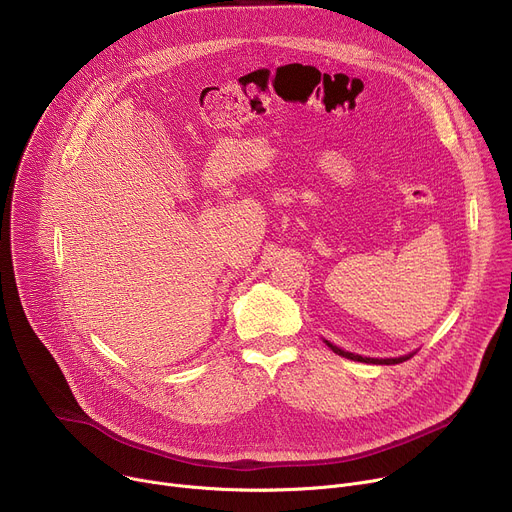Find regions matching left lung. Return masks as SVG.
Wrapping results in <instances>:
<instances>
[{
	"label": "left lung",
	"instance_id": "1",
	"mask_svg": "<svg viewBox=\"0 0 512 512\" xmlns=\"http://www.w3.org/2000/svg\"><path fill=\"white\" fill-rule=\"evenodd\" d=\"M335 354H339V356H344V358H350V360H356V362H368V364H399V362H405V360H410L414 354H407V356H401V358H362V356H358V354H352V352H344V350H339L337 346H333V344H329V342H325Z\"/></svg>",
	"mask_w": 512,
	"mask_h": 512
}]
</instances>
